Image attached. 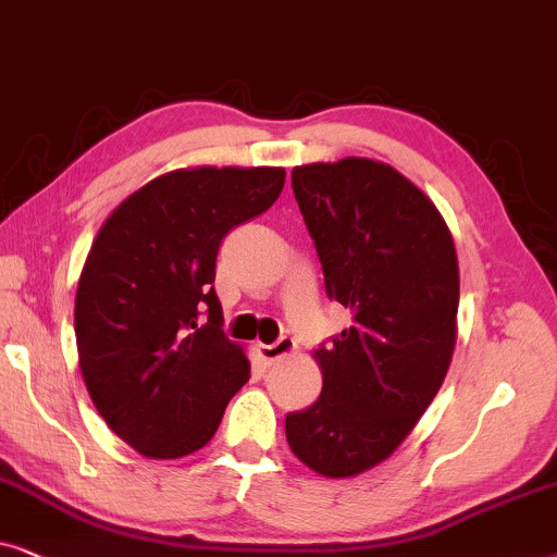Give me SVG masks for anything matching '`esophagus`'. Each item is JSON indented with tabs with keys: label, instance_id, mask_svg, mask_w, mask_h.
<instances>
[{
	"label": "esophagus",
	"instance_id": "obj_1",
	"mask_svg": "<svg viewBox=\"0 0 557 557\" xmlns=\"http://www.w3.org/2000/svg\"><path fill=\"white\" fill-rule=\"evenodd\" d=\"M295 348L298 346H295V341L290 336H280L274 344H259V356H262L264 364H274V361L290 356Z\"/></svg>",
	"mask_w": 557,
	"mask_h": 557
}]
</instances>
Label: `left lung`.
<instances>
[{"label":"left lung","instance_id":"1","mask_svg":"<svg viewBox=\"0 0 557 557\" xmlns=\"http://www.w3.org/2000/svg\"><path fill=\"white\" fill-rule=\"evenodd\" d=\"M293 193L351 325L315 351L321 397L285 418L293 454L329 479L395 454L438 395L456 346L458 259L435 203L367 158L293 168Z\"/></svg>","mask_w":557,"mask_h":557}]
</instances>
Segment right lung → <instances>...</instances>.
<instances>
[{"label":"right lung","instance_id":"right-lung-1","mask_svg":"<svg viewBox=\"0 0 557 557\" xmlns=\"http://www.w3.org/2000/svg\"><path fill=\"white\" fill-rule=\"evenodd\" d=\"M283 168H188L154 177L103 221L76 290L86 389L107 425L147 458L203 448L249 382L213 290L234 226L277 201Z\"/></svg>","mask_w":557,"mask_h":557}]
</instances>
